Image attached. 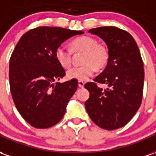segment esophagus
Segmentation results:
<instances>
[{
  "label": "esophagus",
  "mask_w": 156,
  "mask_h": 156,
  "mask_svg": "<svg viewBox=\"0 0 156 156\" xmlns=\"http://www.w3.org/2000/svg\"><path fill=\"white\" fill-rule=\"evenodd\" d=\"M84 82L78 81V87H79V88H83V87H84Z\"/></svg>",
  "instance_id": "34e87169"
}]
</instances>
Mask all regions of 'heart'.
Wrapping results in <instances>:
<instances>
[{"label": "heart", "instance_id": "1", "mask_svg": "<svg viewBox=\"0 0 156 156\" xmlns=\"http://www.w3.org/2000/svg\"><path fill=\"white\" fill-rule=\"evenodd\" d=\"M73 51H83L82 66H76L67 72V77L69 79L78 81H86L94 73L95 68L101 69L108 61V54L107 49L98 44V41L92 37H80L73 40L71 42ZM55 59L58 64L63 68H68L72 63V51L64 47H59L55 50Z\"/></svg>", "mask_w": 156, "mask_h": 156}]
</instances>
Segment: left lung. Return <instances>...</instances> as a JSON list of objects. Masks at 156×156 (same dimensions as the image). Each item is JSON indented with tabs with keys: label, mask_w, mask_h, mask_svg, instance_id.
I'll list each match as a JSON object with an SVG mask.
<instances>
[{
	"label": "left lung",
	"mask_w": 156,
	"mask_h": 156,
	"mask_svg": "<svg viewBox=\"0 0 156 156\" xmlns=\"http://www.w3.org/2000/svg\"><path fill=\"white\" fill-rule=\"evenodd\" d=\"M105 41L108 51L105 70L87 83L90 94L85 108L93 122L100 128L113 130L124 126L138 111L144 88V64L133 37L115 27L90 29ZM106 84L103 90L97 83Z\"/></svg>",
	"instance_id": "1"
}]
</instances>
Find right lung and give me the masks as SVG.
Masks as SVG:
<instances>
[{"label":"right lung","instance_id":"right-lung-1","mask_svg":"<svg viewBox=\"0 0 156 156\" xmlns=\"http://www.w3.org/2000/svg\"><path fill=\"white\" fill-rule=\"evenodd\" d=\"M83 33L40 27L23 34L16 46L9 64L11 93L18 112L33 127H51L64 116L78 80L55 84L65 76L55 59V50L68 38Z\"/></svg>","mask_w":156,"mask_h":156}]
</instances>
